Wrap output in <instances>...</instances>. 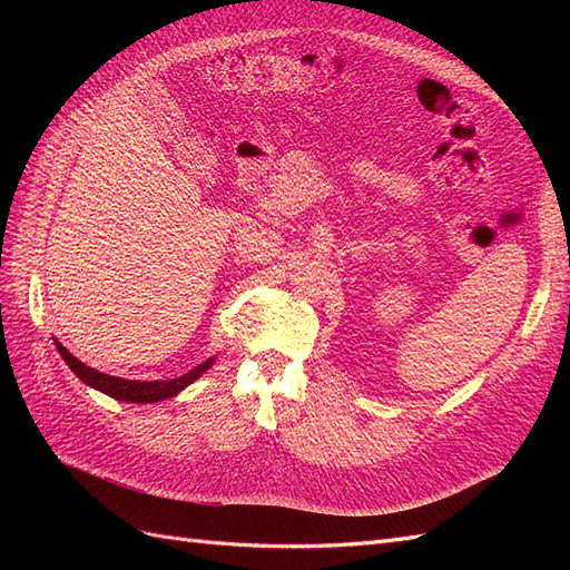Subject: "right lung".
Here are the masks:
<instances>
[{
  "mask_svg": "<svg viewBox=\"0 0 570 570\" xmlns=\"http://www.w3.org/2000/svg\"><path fill=\"white\" fill-rule=\"evenodd\" d=\"M57 342V340H55ZM57 350L63 356V361L71 371L80 377L85 385H90L99 392H105L114 400L120 402H130V404H151V402H161L166 396H174L180 390H185L189 383H195L197 377L214 364V358H206L204 364H199L197 368H193L189 373L174 377V381H154V383H140V381H126V377H116V375H107L99 373L90 366H85L82 361H78L71 352H68L61 342H57Z\"/></svg>",
  "mask_w": 570,
  "mask_h": 570,
  "instance_id": "1",
  "label": "right lung"
}]
</instances>
